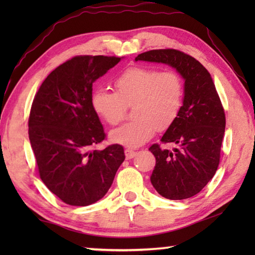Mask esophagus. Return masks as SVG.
Wrapping results in <instances>:
<instances>
[{
  "mask_svg": "<svg viewBox=\"0 0 255 255\" xmlns=\"http://www.w3.org/2000/svg\"><path fill=\"white\" fill-rule=\"evenodd\" d=\"M136 154H137V152H135V150H132V149H129V148L125 149V155H126L127 159H131L133 156H136Z\"/></svg>",
  "mask_w": 255,
  "mask_h": 255,
  "instance_id": "esophagus-1",
  "label": "esophagus"
}]
</instances>
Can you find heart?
<instances>
[{"instance_id": "1", "label": "heart", "mask_w": 255, "mask_h": 255, "mask_svg": "<svg viewBox=\"0 0 255 255\" xmlns=\"http://www.w3.org/2000/svg\"><path fill=\"white\" fill-rule=\"evenodd\" d=\"M116 92L96 90L91 96L93 110L115 126L123 122L127 108L135 120L110 132L116 144L135 148L148 141L156 129L166 130L180 116L184 102V81L178 72L136 66L115 80Z\"/></svg>"}]
</instances>
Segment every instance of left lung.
Here are the masks:
<instances>
[{
    "instance_id": "obj_1",
    "label": "left lung",
    "mask_w": 255,
    "mask_h": 255,
    "mask_svg": "<svg viewBox=\"0 0 255 255\" xmlns=\"http://www.w3.org/2000/svg\"><path fill=\"white\" fill-rule=\"evenodd\" d=\"M135 60L167 64L184 79L182 110L161 139L176 147L170 150L153 144L149 150L156 158L150 176L155 190L167 199H188L198 195L218 169L226 125L222 101L210 73L183 51L153 49Z\"/></svg>"
}]
</instances>
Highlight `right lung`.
<instances>
[{
    "instance_id": "add662e5",
    "label": "right lung",
    "mask_w": 255,
    "mask_h": 255,
    "mask_svg": "<svg viewBox=\"0 0 255 255\" xmlns=\"http://www.w3.org/2000/svg\"><path fill=\"white\" fill-rule=\"evenodd\" d=\"M116 56H75L50 73L34 96L28 126L40 179L70 206L100 200L125 161L124 147H94L106 132L91 105L93 82L120 62Z\"/></svg>"
}]
</instances>
